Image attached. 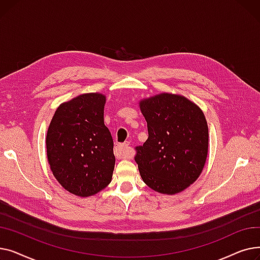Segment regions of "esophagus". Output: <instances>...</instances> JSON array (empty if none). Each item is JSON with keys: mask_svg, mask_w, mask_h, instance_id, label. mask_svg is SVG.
Here are the masks:
<instances>
[{"mask_svg": "<svg viewBox=\"0 0 260 260\" xmlns=\"http://www.w3.org/2000/svg\"><path fill=\"white\" fill-rule=\"evenodd\" d=\"M115 154L116 156L120 157V158H128L131 157V147H129V143L125 142L122 144H118L115 147Z\"/></svg>", "mask_w": 260, "mask_h": 260, "instance_id": "esophagus-1", "label": "esophagus"}]
</instances>
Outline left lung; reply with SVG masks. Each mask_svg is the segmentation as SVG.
I'll list each match as a JSON object with an SVG mask.
<instances>
[{"instance_id":"obj_1","label":"left lung","mask_w":260,"mask_h":260,"mask_svg":"<svg viewBox=\"0 0 260 260\" xmlns=\"http://www.w3.org/2000/svg\"><path fill=\"white\" fill-rule=\"evenodd\" d=\"M147 140L136 146L142 180L156 192L173 195L199 177L209 148V129L201 109L182 95L161 93L140 102Z\"/></svg>"}]
</instances>
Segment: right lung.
I'll return each instance as SVG.
<instances>
[{
	"label": "right lung",
	"mask_w": 260,
	"mask_h": 260,
	"mask_svg": "<svg viewBox=\"0 0 260 260\" xmlns=\"http://www.w3.org/2000/svg\"><path fill=\"white\" fill-rule=\"evenodd\" d=\"M104 104L101 93L80 94L57 108L47 131L50 170L77 196H92L112 181L116 159L104 124Z\"/></svg>",
	"instance_id": "obj_1"
}]
</instances>
